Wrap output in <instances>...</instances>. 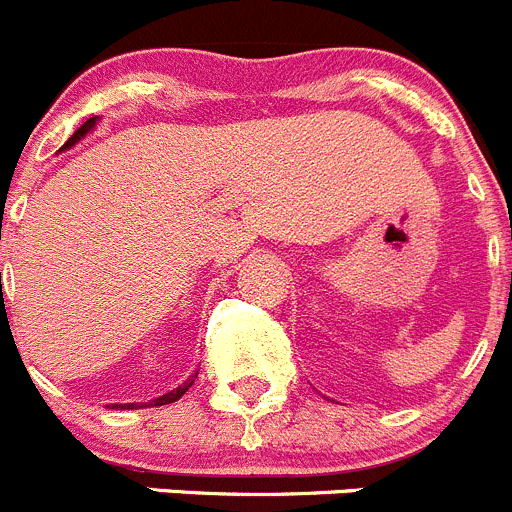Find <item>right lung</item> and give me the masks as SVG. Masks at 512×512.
<instances>
[{
	"instance_id": "right-lung-1",
	"label": "right lung",
	"mask_w": 512,
	"mask_h": 512,
	"mask_svg": "<svg viewBox=\"0 0 512 512\" xmlns=\"http://www.w3.org/2000/svg\"><path fill=\"white\" fill-rule=\"evenodd\" d=\"M96 121H99V116H91V119H86V121H84V124H82V126H79V129H77V131H74V134H72V139H69V141H67V144H64V146H62V149H59V151L69 149V146H74V144H77V141H79V139H84V136H86V134H89V131H91V129H94V126H96ZM196 376H199V371H196V373H191V376H189V378H186V381H184V383H181V386H179V388H174V391H171V393H164V396L154 398V401H149V403H124V406H119V403H116V406H114V408H146V406H166V403H174V401H179V398H181V396H184V393H186V391H189V388H191V386H194V378H196Z\"/></svg>"
}]
</instances>
